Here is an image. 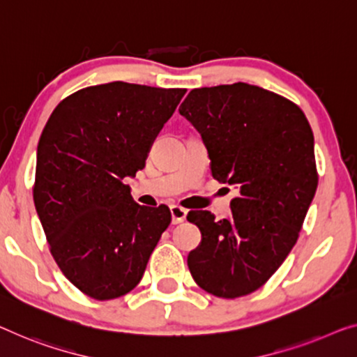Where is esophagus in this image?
Instances as JSON below:
<instances>
[{"mask_svg": "<svg viewBox=\"0 0 357 357\" xmlns=\"http://www.w3.org/2000/svg\"><path fill=\"white\" fill-rule=\"evenodd\" d=\"M172 220H173V225H179V222H183L185 220V216H188V210L183 208V206L179 205H172Z\"/></svg>", "mask_w": 357, "mask_h": 357, "instance_id": "esophagus-1", "label": "esophagus"}]
</instances>
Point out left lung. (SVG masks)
I'll use <instances>...</instances> for the list:
<instances>
[{"instance_id": "8db88e82", "label": "left lung", "mask_w": 357, "mask_h": 357, "mask_svg": "<svg viewBox=\"0 0 357 357\" xmlns=\"http://www.w3.org/2000/svg\"><path fill=\"white\" fill-rule=\"evenodd\" d=\"M179 114L200 132L213 178L241 192L226 220L189 211L202 232L189 271L211 295H248L289 257L314 199L312 130L291 100L247 83L192 89Z\"/></svg>"}]
</instances>
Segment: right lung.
<instances>
[{"label": "right lung", "mask_w": 357, "mask_h": 357, "mask_svg": "<svg viewBox=\"0 0 357 357\" xmlns=\"http://www.w3.org/2000/svg\"><path fill=\"white\" fill-rule=\"evenodd\" d=\"M183 88L112 82L61 100L41 132L33 202L63 275L94 300L139 284L172 222L167 205L141 206L126 176L144 168Z\"/></svg>", "instance_id": "right-lung-1"}]
</instances>
